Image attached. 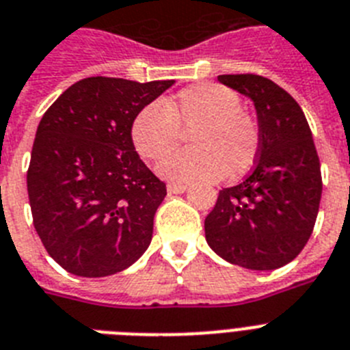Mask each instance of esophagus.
Instances as JSON below:
<instances>
[{
    "mask_svg": "<svg viewBox=\"0 0 350 350\" xmlns=\"http://www.w3.org/2000/svg\"><path fill=\"white\" fill-rule=\"evenodd\" d=\"M187 189H189V185H185V183H169L167 185V192L169 193H183Z\"/></svg>",
    "mask_w": 350,
    "mask_h": 350,
    "instance_id": "1",
    "label": "esophagus"
}]
</instances>
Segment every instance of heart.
Listing matches in <instances>:
<instances>
[{
	"label": "heart",
	"mask_w": 350,
	"mask_h": 350,
	"mask_svg": "<svg viewBox=\"0 0 350 350\" xmlns=\"http://www.w3.org/2000/svg\"><path fill=\"white\" fill-rule=\"evenodd\" d=\"M190 131L193 148L170 154L158 165L176 183L220 181L228 172L242 176L260 151L258 122L242 110L234 90L219 83H196L161 107L146 105L131 122V142L144 160L154 161L174 151Z\"/></svg>",
	"instance_id": "b5f03b06"
}]
</instances>
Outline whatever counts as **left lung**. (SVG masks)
<instances>
[{
    "instance_id": "left-lung-1",
    "label": "left lung",
    "mask_w": 350,
    "mask_h": 350,
    "mask_svg": "<svg viewBox=\"0 0 350 350\" xmlns=\"http://www.w3.org/2000/svg\"><path fill=\"white\" fill-rule=\"evenodd\" d=\"M220 83L252 99L260 151L242 183L222 189L204 219L206 242L220 258L251 270L286 265L315 228L322 174L310 124L297 101L258 75H222Z\"/></svg>"
}]
</instances>
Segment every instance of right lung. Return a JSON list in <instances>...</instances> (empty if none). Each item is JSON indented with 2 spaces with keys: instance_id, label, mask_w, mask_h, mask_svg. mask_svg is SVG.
Masks as SVG:
<instances>
[{
  "instance_id": "obj_1",
  "label": "right lung",
  "mask_w": 350,
  "mask_h": 350,
  "mask_svg": "<svg viewBox=\"0 0 350 350\" xmlns=\"http://www.w3.org/2000/svg\"><path fill=\"white\" fill-rule=\"evenodd\" d=\"M172 83L92 76L40 119L26 174L31 217L49 256L70 274H117L149 247L167 189L135 151L131 122Z\"/></svg>"
}]
</instances>
